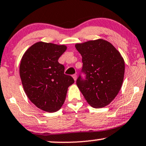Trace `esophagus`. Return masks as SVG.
<instances>
[{
	"mask_svg": "<svg viewBox=\"0 0 146 146\" xmlns=\"http://www.w3.org/2000/svg\"><path fill=\"white\" fill-rule=\"evenodd\" d=\"M73 79H74L75 81H76L77 80V75L76 74L73 75Z\"/></svg>",
	"mask_w": 146,
	"mask_h": 146,
	"instance_id": "34e87169",
	"label": "esophagus"
}]
</instances>
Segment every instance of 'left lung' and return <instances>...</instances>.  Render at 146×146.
<instances>
[{
	"label": "left lung",
	"instance_id": "1",
	"mask_svg": "<svg viewBox=\"0 0 146 146\" xmlns=\"http://www.w3.org/2000/svg\"><path fill=\"white\" fill-rule=\"evenodd\" d=\"M75 46L82 56V71L86 75L85 80L79 77L77 86L90 106L104 108L122 87L125 70L123 58L111 43L102 38Z\"/></svg>",
	"mask_w": 146,
	"mask_h": 146
}]
</instances>
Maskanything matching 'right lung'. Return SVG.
Returning a JSON list of instances; mask_svg holds the SVG:
<instances>
[{
  "mask_svg": "<svg viewBox=\"0 0 146 146\" xmlns=\"http://www.w3.org/2000/svg\"><path fill=\"white\" fill-rule=\"evenodd\" d=\"M66 48L65 45L36 42L21 59L20 75L24 92L43 111H58L65 101L68 88L74 83L58 61Z\"/></svg>",
  "mask_w": 146,
  "mask_h": 146,
  "instance_id": "right-lung-1",
  "label": "right lung"
}]
</instances>
